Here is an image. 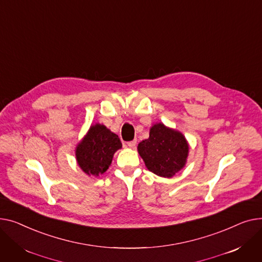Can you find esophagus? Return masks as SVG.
Wrapping results in <instances>:
<instances>
[{"instance_id": "esophagus-1", "label": "esophagus", "mask_w": 262, "mask_h": 262, "mask_svg": "<svg viewBox=\"0 0 262 262\" xmlns=\"http://www.w3.org/2000/svg\"><path fill=\"white\" fill-rule=\"evenodd\" d=\"M127 145H128V147H129V148H131V149H134V148H135V146H136V141H131V142H128V143H127Z\"/></svg>"}]
</instances>
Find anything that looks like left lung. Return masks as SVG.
<instances>
[{
	"mask_svg": "<svg viewBox=\"0 0 262 262\" xmlns=\"http://www.w3.org/2000/svg\"><path fill=\"white\" fill-rule=\"evenodd\" d=\"M149 171L162 178H172L186 165L189 145L184 134L157 122L150 128L149 138L137 146Z\"/></svg>",
	"mask_w": 262,
	"mask_h": 262,
	"instance_id": "8db88e82",
	"label": "left lung"
}]
</instances>
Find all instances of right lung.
<instances>
[{
  "label": "right lung",
  "mask_w": 262,
  "mask_h": 262,
  "mask_svg": "<svg viewBox=\"0 0 262 262\" xmlns=\"http://www.w3.org/2000/svg\"><path fill=\"white\" fill-rule=\"evenodd\" d=\"M121 148L118 135L104 125H92L76 146V161L89 177H99L110 167L114 153Z\"/></svg>",
  "instance_id": "1"
}]
</instances>
